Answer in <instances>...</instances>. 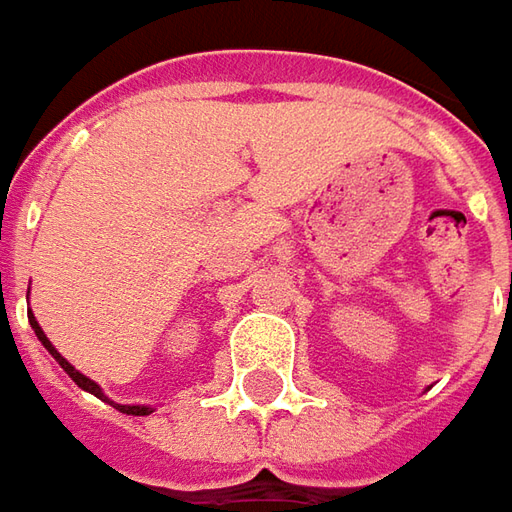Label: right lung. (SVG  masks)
Segmentation results:
<instances>
[{
  "label": "right lung",
  "instance_id": "obj_1",
  "mask_svg": "<svg viewBox=\"0 0 512 512\" xmlns=\"http://www.w3.org/2000/svg\"><path fill=\"white\" fill-rule=\"evenodd\" d=\"M28 296H30V287H28ZM28 319H30V327H33V333H36V339L42 342V347L48 350L50 356H53V359L59 362V367H62V370H65L70 379L79 384V387H82L85 393H93L96 399L108 402L110 407H116L119 413H128V416H150V413H153V407H150V404H119V402H113V399H108V396H105V390H102L99 384L93 382V379H88L85 373H79V370H76V367H73V364H70L68 359H65V356H62V353H59V350H56V347L50 344V339H48V336H45V330L39 327V322H36V316H33L30 310H28Z\"/></svg>",
  "mask_w": 512,
  "mask_h": 512
}]
</instances>
